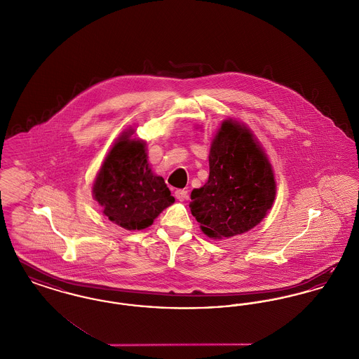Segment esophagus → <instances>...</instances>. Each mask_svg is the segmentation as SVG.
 <instances>
[{
    "instance_id": "esophagus-1",
    "label": "esophagus",
    "mask_w": 359,
    "mask_h": 359,
    "mask_svg": "<svg viewBox=\"0 0 359 359\" xmlns=\"http://www.w3.org/2000/svg\"><path fill=\"white\" fill-rule=\"evenodd\" d=\"M175 198H176L179 202H184V201H187L188 199V192L187 191H184V189H177V191L175 192Z\"/></svg>"
}]
</instances>
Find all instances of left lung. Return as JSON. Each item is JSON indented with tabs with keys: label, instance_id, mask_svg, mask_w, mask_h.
Listing matches in <instances>:
<instances>
[{
	"label": "left lung",
	"instance_id": "8db88e82",
	"mask_svg": "<svg viewBox=\"0 0 359 359\" xmlns=\"http://www.w3.org/2000/svg\"><path fill=\"white\" fill-rule=\"evenodd\" d=\"M210 175L189 208L210 238H230L261 222L276 199L273 168L252 129L226 118L211 140Z\"/></svg>",
	"mask_w": 359,
	"mask_h": 359
}]
</instances>
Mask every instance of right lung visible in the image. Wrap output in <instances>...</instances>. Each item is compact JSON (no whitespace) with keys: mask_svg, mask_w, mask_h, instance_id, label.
Segmentation results:
<instances>
[{"mask_svg":"<svg viewBox=\"0 0 359 359\" xmlns=\"http://www.w3.org/2000/svg\"><path fill=\"white\" fill-rule=\"evenodd\" d=\"M130 126L122 132L97 173L91 194L103 215L126 230H142L175 202L148 161L147 142Z\"/></svg>","mask_w":359,"mask_h":359,"instance_id":"obj_1","label":"right lung"}]
</instances>
